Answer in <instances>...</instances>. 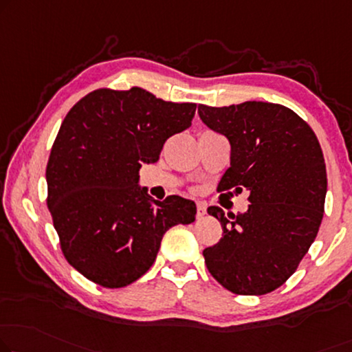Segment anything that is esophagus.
<instances>
[{
    "instance_id": "obj_1",
    "label": "esophagus",
    "mask_w": 352,
    "mask_h": 352,
    "mask_svg": "<svg viewBox=\"0 0 352 352\" xmlns=\"http://www.w3.org/2000/svg\"><path fill=\"white\" fill-rule=\"evenodd\" d=\"M196 208H197V213H196V217H197V218H202L204 214L207 213V207H206V204H202V202H197Z\"/></svg>"
}]
</instances>
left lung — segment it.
<instances>
[{"instance_id":"obj_1","label":"left lung","mask_w":352,"mask_h":352,"mask_svg":"<svg viewBox=\"0 0 352 352\" xmlns=\"http://www.w3.org/2000/svg\"><path fill=\"white\" fill-rule=\"evenodd\" d=\"M199 117L230 142V166L218 191L250 192L245 213L207 208L223 228L219 242L204 250L207 269L239 296L275 291L297 270L321 226L327 172L319 140L281 104H201Z\"/></svg>"}]
</instances>
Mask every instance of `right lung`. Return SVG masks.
I'll list each match as a JSON object with an SVG mask.
<instances>
[{
    "label": "right lung",
    "mask_w": 352,
    "mask_h": 352,
    "mask_svg": "<svg viewBox=\"0 0 352 352\" xmlns=\"http://www.w3.org/2000/svg\"><path fill=\"white\" fill-rule=\"evenodd\" d=\"M194 102H172L144 88H99L74 104L47 162V207L66 261L102 287H123L153 265L166 230L190 224L196 204L155 201L139 188L142 162L188 129Z\"/></svg>",
    "instance_id": "add662e5"
}]
</instances>
